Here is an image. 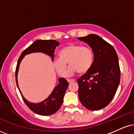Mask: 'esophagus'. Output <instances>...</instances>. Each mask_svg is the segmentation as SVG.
I'll return each instance as SVG.
<instances>
[{"mask_svg": "<svg viewBox=\"0 0 134 134\" xmlns=\"http://www.w3.org/2000/svg\"><path fill=\"white\" fill-rule=\"evenodd\" d=\"M67 81H68V82L69 84H70V83H72L74 82H75V80L74 79H67Z\"/></svg>", "mask_w": 134, "mask_h": 134, "instance_id": "34e87169", "label": "esophagus"}]
</instances>
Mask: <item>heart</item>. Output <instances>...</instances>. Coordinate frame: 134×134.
I'll return each instance as SVG.
<instances>
[{"label":"heart","instance_id":"obj_1","mask_svg":"<svg viewBox=\"0 0 134 134\" xmlns=\"http://www.w3.org/2000/svg\"><path fill=\"white\" fill-rule=\"evenodd\" d=\"M58 57L53 61V65L58 75L62 77L67 75V63L70 66L68 75L71 76L77 72L82 74L89 71L94 62L92 49L81 44L65 46L59 52Z\"/></svg>","mask_w":134,"mask_h":134}]
</instances>
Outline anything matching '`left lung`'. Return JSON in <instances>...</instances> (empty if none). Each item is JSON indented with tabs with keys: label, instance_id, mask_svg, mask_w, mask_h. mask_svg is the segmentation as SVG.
Returning a JSON list of instances; mask_svg holds the SVG:
<instances>
[{
	"label": "left lung",
	"instance_id": "8db88e82",
	"mask_svg": "<svg viewBox=\"0 0 134 134\" xmlns=\"http://www.w3.org/2000/svg\"><path fill=\"white\" fill-rule=\"evenodd\" d=\"M78 40L87 43L94 53L91 68L77 79L79 100L88 110H99L111 102L120 84L118 55L111 44L95 34Z\"/></svg>",
	"mask_w": 134,
	"mask_h": 134
}]
</instances>
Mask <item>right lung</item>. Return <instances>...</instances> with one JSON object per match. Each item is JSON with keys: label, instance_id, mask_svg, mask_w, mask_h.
Returning <instances> with one entry per match:
<instances>
[{"label": "right lung", "instance_id": "add662e5", "mask_svg": "<svg viewBox=\"0 0 134 134\" xmlns=\"http://www.w3.org/2000/svg\"><path fill=\"white\" fill-rule=\"evenodd\" d=\"M58 45H59V43L53 40H37L23 51L18 59L16 66V81L17 86L19 89L23 100L31 110H32L36 114L43 115V116L51 115L59 110L64 101V97L66 90L69 86V82L64 78H60L58 79L59 83L57 85V86L55 87L53 91L47 99L38 103H33L29 102L23 96L19 88V85H18V74L19 71L20 63L26 55L35 53V52H42L44 54L50 56L53 61V58H54L55 50Z\"/></svg>", "mask_w": 134, "mask_h": 134}]
</instances>
